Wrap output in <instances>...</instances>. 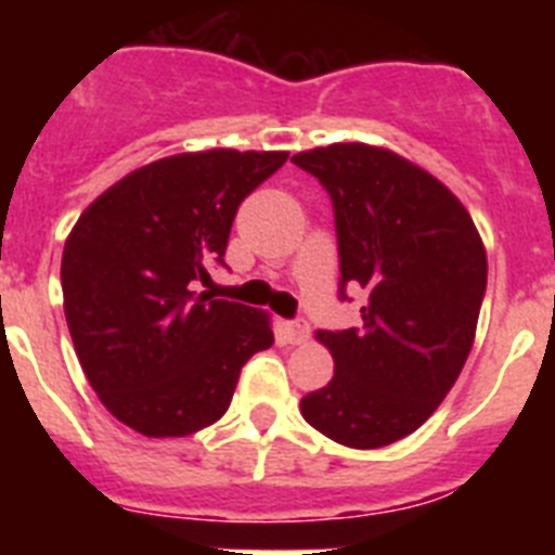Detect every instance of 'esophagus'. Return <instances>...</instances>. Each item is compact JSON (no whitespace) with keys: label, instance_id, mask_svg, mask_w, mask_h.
<instances>
[{"label":"esophagus","instance_id":"obj_1","mask_svg":"<svg viewBox=\"0 0 555 555\" xmlns=\"http://www.w3.org/2000/svg\"><path fill=\"white\" fill-rule=\"evenodd\" d=\"M286 336L292 345H306L308 336H311V327H308L306 320H294L286 322Z\"/></svg>","mask_w":555,"mask_h":555}]
</instances>
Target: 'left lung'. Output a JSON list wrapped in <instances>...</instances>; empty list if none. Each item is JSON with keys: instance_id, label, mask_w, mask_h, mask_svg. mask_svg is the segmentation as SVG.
Segmentation results:
<instances>
[{"instance_id": "left-lung-1", "label": "left lung", "mask_w": 555, "mask_h": 555, "mask_svg": "<svg viewBox=\"0 0 555 555\" xmlns=\"http://www.w3.org/2000/svg\"><path fill=\"white\" fill-rule=\"evenodd\" d=\"M333 199L341 297L364 288V325L320 331L331 384L300 400L333 442L375 450L414 434L467 361L487 292V249L453 191L397 152L331 144L297 152Z\"/></svg>"}]
</instances>
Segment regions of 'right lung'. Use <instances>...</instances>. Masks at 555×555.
I'll list each match as a JSON object with an SVG mask.
<instances>
[{"label": "right lung", "mask_w": 555, "mask_h": 555, "mask_svg": "<svg viewBox=\"0 0 555 555\" xmlns=\"http://www.w3.org/2000/svg\"><path fill=\"white\" fill-rule=\"evenodd\" d=\"M288 152H180L130 171L80 214L63 247L75 352L119 423L189 436L228 411L242 366L272 347L267 311L194 292L224 263L235 210Z\"/></svg>", "instance_id": "right-lung-1"}]
</instances>
